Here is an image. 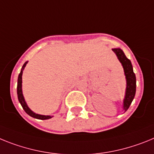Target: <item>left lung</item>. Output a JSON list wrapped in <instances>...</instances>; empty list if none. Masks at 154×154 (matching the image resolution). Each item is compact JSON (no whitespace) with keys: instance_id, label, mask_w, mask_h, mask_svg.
<instances>
[{"instance_id":"1","label":"left lung","mask_w":154,"mask_h":154,"mask_svg":"<svg viewBox=\"0 0 154 154\" xmlns=\"http://www.w3.org/2000/svg\"><path fill=\"white\" fill-rule=\"evenodd\" d=\"M112 51L116 53L117 56L118 60L121 63L122 66L124 69V74L125 76L126 80V88H125V94L123 100V110L126 112L130 106L131 103L134 99L135 94H136V75L133 72V65L131 63V61L125 57V53L119 48H115L112 49Z\"/></svg>"}]
</instances>
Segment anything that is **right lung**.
Returning <instances> with one entry per match:
<instances>
[{"label": "right lung", "mask_w": 154, "mask_h": 154, "mask_svg": "<svg viewBox=\"0 0 154 154\" xmlns=\"http://www.w3.org/2000/svg\"><path fill=\"white\" fill-rule=\"evenodd\" d=\"M28 63L27 62H25L24 63V65L22 66L21 69V72H20L19 75H18V85H17V94H18V101H19L20 104L21 105L23 109L25 110V112L27 113L29 116H32V117L35 118V119H41V120H45V119H51L53 116H43V115H39L37 114V113H35L34 112L31 110L30 109L28 106L27 103L25 101V98H24L23 96V93H22V73H23V70L25 69V66H26V64Z\"/></svg>", "instance_id": "1"}]
</instances>
